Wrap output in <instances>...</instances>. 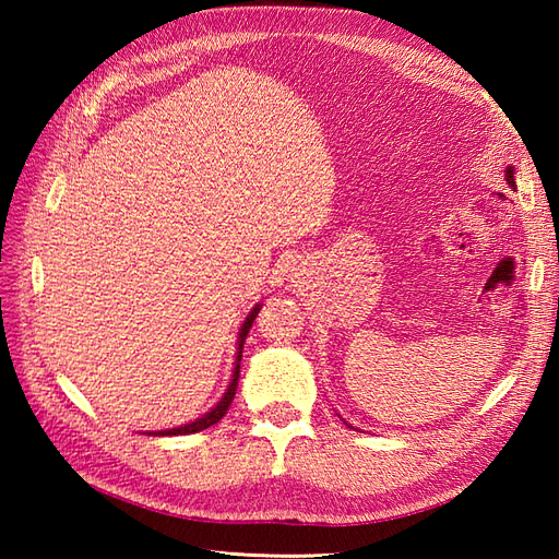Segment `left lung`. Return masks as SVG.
Returning <instances> with one entry per match:
<instances>
[{
	"label": "left lung",
	"mask_w": 559,
	"mask_h": 559,
	"mask_svg": "<svg viewBox=\"0 0 559 559\" xmlns=\"http://www.w3.org/2000/svg\"><path fill=\"white\" fill-rule=\"evenodd\" d=\"M504 177H507V185H512V187H516V185H514V168H512V165H509V168L504 170Z\"/></svg>",
	"instance_id": "left-lung-1"
}]
</instances>
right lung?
Returning a JSON list of instances; mask_svg holds the SVG:
<instances>
[{
	"instance_id": "1",
	"label": "right lung",
	"mask_w": 559,
	"mask_h": 559,
	"mask_svg": "<svg viewBox=\"0 0 559 559\" xmlns=\"http://www.w3.org/2000/svg\"><path fill=\"white\" fill-rule=\"evenodd\" d=\"M259 310H261V305H257L254 310L247 314L245 324H242V329H240V334H237V358H235V370H233V379H230L228 389H225V394H223V399L216 403V406H213V408H211L206 415H201V418H197L194 423H187V425H180V427H173V430L148 432V435H156V437H168V435H192V432H201V430H206V427L216 425V423L223 418L225 411L230 408V403H233V399H235V391H237V379H240V360H242V346H245V338H247V334H249V329H252V324H254V319H257Z\"/></svg>"
}]
</instances>
